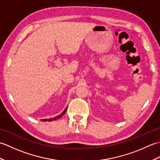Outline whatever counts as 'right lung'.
I'll return each instance as SVG.
<instances>
[{
    "instance_id": "1",
    "label": "right lung",
    "mask_w": 160,
    "mask_h": 160,
    "mask_svg": "<svg viewBox=\"0 0 160 160\" xmlns=\"http://www.w3.org/2000/svg\"><path fill=\"white\" fill-rule=\"evenodd\" d=\"M66 111H67V108L65 110H64L63 112H62V114H60V115H58V116H57V117H55V118H51V119H45V120H42V121H48V122H52V121H53V120H58V119H59L60 117H62V115L65 113V112H66Z\"/></svg>"
}]
</instances>
